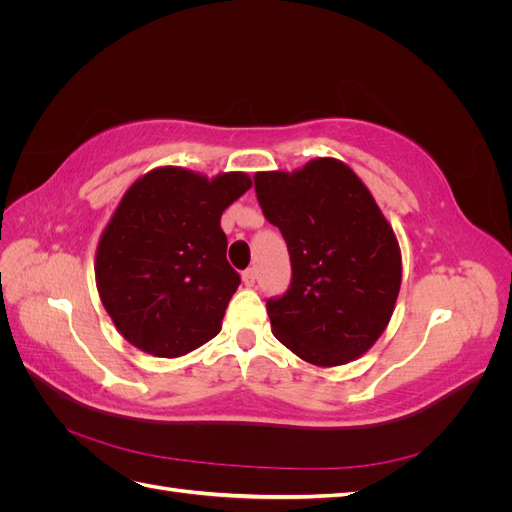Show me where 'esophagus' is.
<instances>
[{"mask_svg": "<svg viewBox=\"0 0 512 512\" xmlns=\"http://www.w3.org/2000/svg\"><path fill=\"white\" fill-rule=\"evenodd\" d=\"M241 277H243V284H245V286H254V284H256V269H254V267L245 269Z\"/></svg>", "mask_w": 512, "mask_h": 512, "instance_id": "1", "label": "esophagus"}]
</instances>
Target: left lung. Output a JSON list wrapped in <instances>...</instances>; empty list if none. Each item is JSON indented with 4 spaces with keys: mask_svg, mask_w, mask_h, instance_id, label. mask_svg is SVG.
<instances>
[{
    "mask_svg": "<svg viewBox=\"0 0 512 512\" xmlns=\"http://www.w3.org/2000/svg\"><path fill=\"white\" fill-rule=\"evenodd\" d=\"M265 218L282 230L292 284L267 301L271 331L318 367L363 356L389 327L401 286L395 230L354 170L316 158L254 175Z\"/></svg>",
    "mask_w": 512,
    "mask_h": 512,
    "instance_id": "obj_1",
    "label": "left lung"
}]
</instances>
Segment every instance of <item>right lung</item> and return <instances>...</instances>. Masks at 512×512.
<instances>
[{"instance_id":"1","label":"right lung","mask_w":512,"mask_h":512,"mask_svg":"<svg viewBox=\"0 0 512 512\" xmlns=\"http://www.w3.org/2000/svg\"><path fill=\"white\" fill-rule=\"evenodd\" d=\"M252 188L247 173L207 177L158 166L121 196L96 250V286L117 331L177 359L220 333L239 273L226 260L222 213Z\"/></svg>"}]
</instances>
